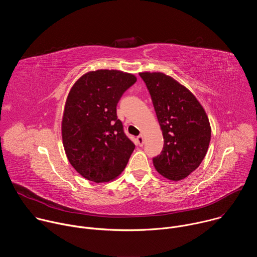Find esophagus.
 Masks as SVG:
<instances>
[{"mask_svg":"<svg viewBox=\"0 0 257 257\" xmlns=\"http://www.w3.org/2000/svg\"><path fill=\"white\" fill-rule=\"evenodd\" d=\"M136 140H137V143H138V145H139V146H142V145L144 144V137H143V135H139V136H137Z\"/></svg>","mask_w":257,"mask_h":257,"instance_id":"esophagus-1","label":"esophagus"}]
</instances>
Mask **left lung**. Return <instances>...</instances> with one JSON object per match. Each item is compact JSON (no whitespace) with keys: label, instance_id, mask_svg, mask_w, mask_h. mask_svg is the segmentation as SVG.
Returning <instances> with one entry per match:
<instances>
[{"label":"left lung","instance_id":"obj_1","mask_svg":"<svg viewBox=\"0 0 257 257\" xmlns=\"http://www.w3.org/2000/svg\"><path fill=\"white\" fill-rule=\"evenodd\" d=\"M163 131L164 148L154 158L156 170L171 181L195 171L204 159L211 128L204 108L184 85L162 72H141Z\"/></svg>","mask_w":257,"mask_h":257}]
</instances>
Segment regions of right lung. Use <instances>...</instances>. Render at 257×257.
Instances as JSON below:
<instances>
[{"instance_id":"1","label":"right lung","mask_w":257,"mask_h":257,"mask_svg":"<svg viewBox=\"0 0 257 257\" xmlns=\"http://www.w3.org/2000/svg\"><path fill=\"white\" fill-rule=\"evenodd\" d=\"M136 80L130 73L100 69L85 73L71 87L62 139L69 163L83 178L108 182L127 166L135 145L117 117V103Z\"/></svg>"}]
</instances>
